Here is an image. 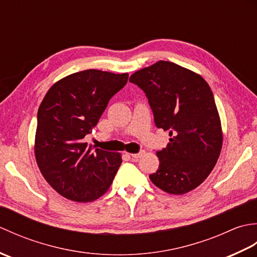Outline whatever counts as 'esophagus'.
Instances as JSON below:
<instances>
[{"label":"esophagus","mask_w":257,"mask_h":257,"mask_svg":"<svg viewBox=\"0 0 257 257\" xmlns=\"http://www.w3.org/2000/svg\"><path fill=\"white\" fill-rule=\"evenodd\" d=\"M144 155H145V151H144V150H141V151H139V152H138V154H133V155H130V157H132L133 159H136V160H137V159H139V158L143 157Z\"/></svg>","instance_id":"obj_1"}]
</instances>
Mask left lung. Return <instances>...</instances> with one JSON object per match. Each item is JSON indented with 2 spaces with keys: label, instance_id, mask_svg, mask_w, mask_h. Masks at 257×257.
Returning a JSON list of instances; mask_svg holds the SVG:
<instances>
[{
  "label": "left lung",
  "instance_id": "8db88e82",
  "mask_svg": "<svg viewBox=\"0 0 257 257\" xmlns=\"http://www.w3.org/2000/svg\"><path fill=\"white\" fill-rule=\"evenodd\" d=\"M143 89L155 123L170 143L157 152L159 168L149 176L158 188L184 194L204 181L222 149V129L213 92L200 75L159 61L130 76Z\"/></svg>",
  "mask_w": 257,
  "mask_h": 257
}]
</instances>
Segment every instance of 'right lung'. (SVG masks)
I'll return each instance as SVG.
<instances>
[{"instance_id": "right-lung-1", "label": "right lung", "mask_w": 257, "mask_h": 257, "mask_svg": "<svg viewBox=\"0 0 257 257\" xmlns=\"http://www.w3.org/2000/svg\"><path fill=\"white\" fill-rule=\"evenodd\" d=\"M127 80L128 74L87 69L58 80L43 99L37 112L36 162L64 198L94 201L111 185L121 157L94 149L84 139Z\"/></svg>"}]
</instances>
